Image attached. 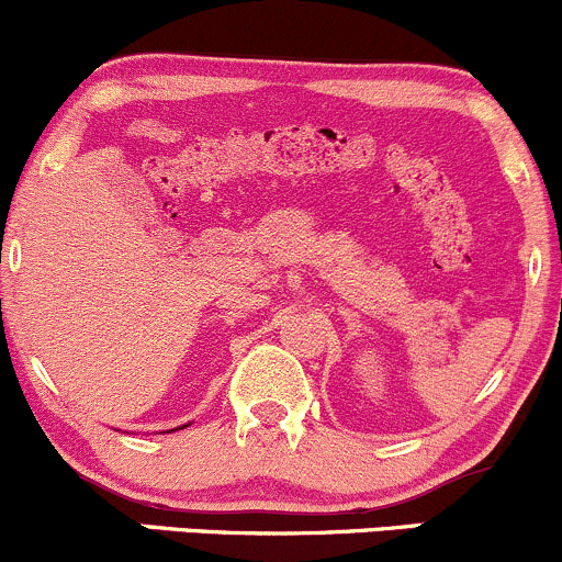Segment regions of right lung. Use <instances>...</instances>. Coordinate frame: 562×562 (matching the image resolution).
I'll use <instances>...</instances> for the list:
<instances>
[{"instance_id": "1", "label": "right lung", "mask_w": 562, "mask_h": 562, "mask_svg": "<svg viewBox=\"0 0 562 562\" xmlns=\"http://www.w3.org/2000/svg\"><path fill=\"white\" fill-rule=\"evenodd\" d=\"M187 426H190V424H187ZM179 428H184V426H179ZM179 428H171V431H179Z\"/></svg>"}]
</instances>
